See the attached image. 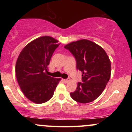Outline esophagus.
<instances>
[{
	"mask_svg": "<svg viewBox=\"0 0 132 132\" xmlns=\"http://www.w3.org/2000/svg\"><path fill=\"white\" fill-rule=\"evenodd\" d=\"M64 81L65 82H68L69 81V78L64 79Z\"/></svg>",
	"mask_w": 132,
	"mask_h": 132,
	"instance_id": "34e87169",
	"label": "esophagus"
}]
</instances>
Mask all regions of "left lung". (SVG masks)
Returning <instances> with one entry per match:
<instances>
[{"label":"left lung","instance_id":"8db88e82","mask_svg":"<svg viewBox=\"0 0 132 132\" xmlns=\"http://www.w3.org/2000/svg\"><path fill=\"white\" fill-rule=\"evenodd\" d=\"M75 57L76 68L82 72V82L70 95L82 104L96 99L102 94L111 74V64L104 50L94 42L81 40L64 47Z\"/></svg>","mask_w":132,"mask_h":132}]
</instances>
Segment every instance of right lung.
<instances>
[{
	"mask_svg": "<svg viewBox=\"0 0 132 132\" xmlns=\"http://www.w3.org/2000/svg\"><path fill=\"white\" fill-rule=\"evenodd\" d=\"M44 36L28 43L20 53L15 66L16 79L24 95L31 102L49 101L60 79L48 76V66L60 43Z\"/></svg>",
	"mask_w": 132,
	"mask_h": 132,
	"instance_id": "obj_1",
	"label": "right lung"
}]
</instances>
